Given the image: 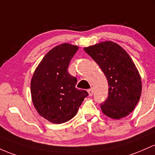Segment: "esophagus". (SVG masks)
<instances>
[{
    "label": "esophagus",
    "mask_w": 155,
    "mask_h": 155,
    "mask_svg": "<svg viewBox=\"0 0 155 155\" xmlns=\"http://www.w3.org/2000/svg\"><path fill=\"white\" fill-rule=\"evenodd\" d=\"M88 94H89V96H92V95H93V93H94L93 88H90V89H88Z\"/></svg>",
    "instance_id": "34e87169"
}]
</instances>
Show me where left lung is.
<instances>
[{"label":"left lung","instance_id":"obj_1","mask_svg":"<svg viewBox=\"0 0 155 155\" xmlns=\"http://www.w3.org/2000/svg\"><path fill=\"white\" fill-rule=\"evenodd\" d=\"M96 61L108 83V97L100 105L105 115L114 119L128 116L141 94V78L135 64L120 45L105 41L84 48Z\"/></svg>","mask_w":155,"mask_h":155}]
</instances>
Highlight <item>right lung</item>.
<instances>
[{"label":"right lung","mask_w":155,"mask_h":155,"mask_svg":"<svg viewBox=\"0 0 155 155\" xmlns=\"http://www.w3.org/2000/svg\"><path fill=\"white\" fill-rule=\"evenodd\" d=\"M78 47L68 43L50 50L36 67L31 82L32 102L40 116L54 124H62L77 114L85 90L78 89L77 79L67 71Z\"/></svg>","instance_id":"1"}]
</instances>
